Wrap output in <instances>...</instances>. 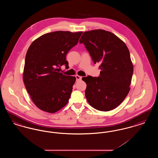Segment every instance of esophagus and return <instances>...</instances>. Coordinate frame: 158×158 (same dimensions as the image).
I'll use <instances>...</instances> for the list:
<instances>
[{
	"mask_svg": "<svg viewBox=\"0 0 158 158\" xmlns=\"http://www.w3.org/2000/svg\"><path fill=\"white\" fill-rule=\"evenodd\" d=\"M76 81H79L82 79V77L80 76L76 75Z\"/></svg>",
	"mask_w": 158,
	"mask_h": 158,
	"instance_id": "34e87169",
	"label": "esophagus"
}]
</instances>
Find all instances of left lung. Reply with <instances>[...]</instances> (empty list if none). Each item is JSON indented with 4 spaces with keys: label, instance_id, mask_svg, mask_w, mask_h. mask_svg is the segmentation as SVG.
<instances>
[{
    "label": "left lung",
    "instance_id": "left-lung-1",
    "mask_svg": "<svg viewBox=\"0 0 158 158\" xmlns=\"http://www.w3.org/2000/svg\"><path fill=\"white\" fill-rule=\"evenodd\" d=\"M101 70L98 77H83L89 105L101 111L117 107L127 97L133 73L127 47L112 32L95 30L85 32L79 40Z\"/></svg>",
    "mask_w": 158,
    "mask_h": 158
}]
</instances>
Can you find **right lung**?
Masks as SVG:
<instances>
[{
	"label": "right lung",
	"mask_w": 158,
	"mask_h": 158,
	"mask_svg": "<svg viewBox=\"0 0 158 158\" xmlns=\"http://www.w3.org/2000/svg\"><path fill=\"white\" fill-rule=\"evenodd\" d=\"M82 33L50 32L38 38L30 46L23 79L31 99L40 110L54 113L68 104L76 77L63 75L59 68L68 66L66 54L77 44Z\"/></svg>",
	"instance_id": "add662e5"
}]
</instances>
